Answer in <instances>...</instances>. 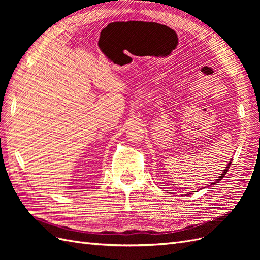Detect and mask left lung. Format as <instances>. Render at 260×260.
<instances>
[{"instance_id":"1","label":"left lung","mask_w":260,"mask_h":260,"mask_svg":"<svg viewBox=\"0 0 260 260\" xmlns=\"http://www.w3.org/2000/svg\"><path fill=\"white\" fill-rule=\"evenodd\" d=\"M231 161H232V159L229 161V162H228V165H226V167H225V169L222 171V174L221 175H220L219 177H218V179L215 181V182H212V183H210V186L211 185H215L216 183H218L219 182V181H221L222 180V178L225 176V174H226V171L228 170H229V168H230V165H231ZM188 194H192V193H188Z\"/></svg>"}]
</instances>
